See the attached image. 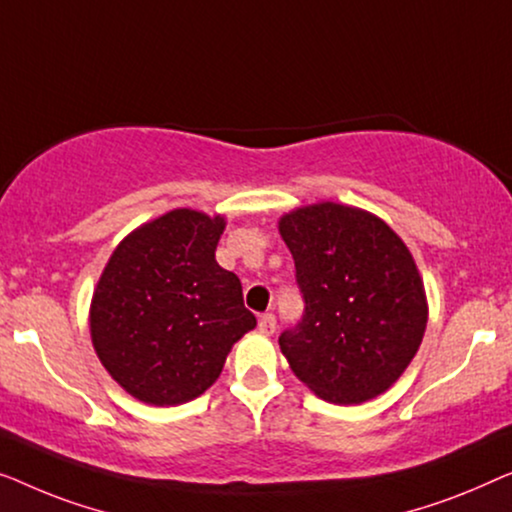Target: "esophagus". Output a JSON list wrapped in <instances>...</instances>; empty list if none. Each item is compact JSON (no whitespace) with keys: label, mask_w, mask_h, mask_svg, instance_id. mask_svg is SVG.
I'll use <instances>...</instances> for the list:
<instances>
[{"label":"esophagus","mask_w":512,"mask_h":512,"mask_svg":"<svg viewBox=\"0 0 512 512\" xmlns=\"http://www.w3.org/2000/svg\"><path fill=\"white\" fill-rule=\"evenodd\" d=\"M259 331L266 336H271L273 331H276V315L273 313H264L262 318H259Z\"/></svg>","instance_id":"obj_1"}]
</instances>
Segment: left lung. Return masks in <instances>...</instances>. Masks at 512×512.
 Returning <instances> with one entry per match:
<instances>
[{
  "instance_id": "1",
  "label": "left lung",
  "mask_w": 512,
  "mask_h": 512,
  "mask_svg": "<svg viewBox=\"0 0 512 512\" xmlns=\"http://www.w3.org/2000/svg\"><path fill=\"white\" fill-rule=\"evenodd\" d=\"M304 315L278 343L301 383L329 403H364L397 383L427 329V297L397 234L376 215L334 201L278 222Z\"/></svg>"
}]
</instances>
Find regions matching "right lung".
I'll return each instance as SVG.
<instances>
[{
	"label": "right lung",
	"instance_id": "right-lung-1",
	"mask_svg": "<svg viewBox=\"0 0 512 512\" xmlns=\"http://www.w3.org/2000/svg\"><path fill=\"white\" fill-rule=\"evenodd\" d=\"M225 218L176 208L120 241L99 278L90 334L122 390L153 406L197 399L255 329L241 280L215 262Z\"/></svg>",
	"mask_w": 512,
	"mask_h": 512
}]
</instances>
